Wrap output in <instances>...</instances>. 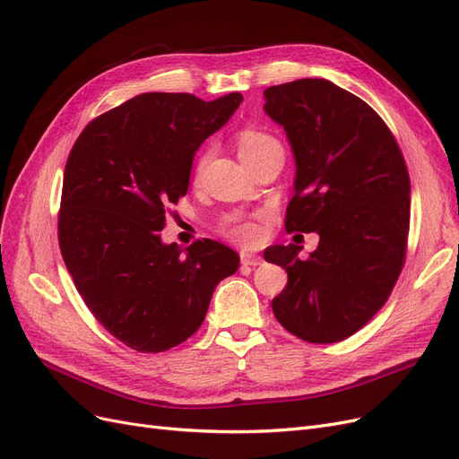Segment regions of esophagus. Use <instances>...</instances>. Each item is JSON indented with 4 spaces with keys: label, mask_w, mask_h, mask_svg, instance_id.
I'll return each mask as SVG.
<instances>
[{
    "label": "esophagus",
    "mask_w": 459,
    "mask_h": 459,
    "mask_svg": "<svg viewBox=\"0 0 459 459\" xmlns=\"http://www.w3.org/2000/svg\"><path fill=\"white\" fill-rule=\"evenodd\" d=\"M241 264L243 266H260L262 256L255 253H241Z\"/></svg>",
    "instance_id": "1"
}]
</instances>
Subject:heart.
<instances>
[{"label":"heart","mask_w":459,"mask_h":459,"mask_svg":"<svg viewBox=\"0 0 459 459\" xmlns=\"http://www.w3.org/2000/svg\"><path fill=\"white\" fill-rule=\"evenodd\" d=\"M238 149H239L241 159L247 164H251L266 155V152L273 149H281V145L272 134L255 126H245L238 132ZM211 155H212L211 147L203 149V152L197 159V174L204 170L206 162L211 160ZM226 235L241 245H256L262 238V228L256 220H239L226 228Z\"/></svg>","instance_id":"heart-1"}]
</instances>
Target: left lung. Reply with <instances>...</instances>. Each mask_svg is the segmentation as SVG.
<instances>
[{"instance_id":"8db88e82","label":"left lung","mask_w":459,"mask_h":459,"mask_svg":"<svg viewBox=\"0 0 459 459\" xmlns=\"http://www.w3.org/2000/svg\"><path fill=\"white\" fill-rule=\"evenodd\" d=\"M264 97V110L287 132L297 162L285 230L319 235L307 260L297 245L264 251L289 275L272 310L302 341L339 342L379 312L404 268L406 160L383 118L329 80L287 82Z\"/></svg>"}]
</instances>
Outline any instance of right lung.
<instances>
[{"label": "right lung", "instance_id": "right-lung-1", "mask_svg": "<svg viewBox=\"0 0 459 459\" xmlns=\"http://www.w3.org/2000/svg\"><path fill=\"white\" fill-rule=\"evenodd\" d=\"M243 101L228 93H142L82 130L68 155L59 247L86 307L137 352H164L195 333L214 287L239 255L212 239L164 245L166 212L189 187L195 151Z\"/></svg>", "mask_w": 459, "mask_h": 459}]
</instances>
